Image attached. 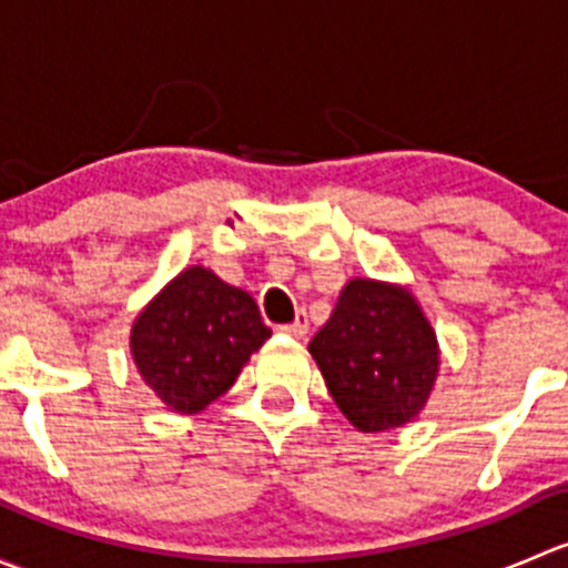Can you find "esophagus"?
Here are the masks:
<instances>
[{
  "label": "esophagus",
  "instance_id": "esophagus-1",
  "mask_svg": "<svg viewBox=\"0 0 568 568\" xmlns=\"http://www.w3.org/2000/svg\"><path fill=\"white\" fill-rule=\"evenodd\" d=\"M307 329H311V326H307L305 316H296L294 321H291V324L280 326V332H283V335H291V337H305Z\"/></svg>",
  "mask_w": 568,
  "mask_h": 568
}]
</instances>
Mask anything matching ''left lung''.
Wrapping results in <instances>:
<instances>
[{"label": "left lung", "instance_id": "8db88e82", "mask_svg": "<svg viewBox=\"0 0 568 568\" xmlns=\"http://www.w3.org/2000/svg\"><path fill=\"white\" fill-rule=\"evenodd\" d=\"M307 352L337 409L365 434L415 420L439 376L432 321L406 285L385 280H348Z\"/></svg>", "mask_w": 568, "mask_h": 568}]
</instances>
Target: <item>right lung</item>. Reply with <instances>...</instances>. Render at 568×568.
I'll list each match as a JSON object with an SVG mask.
<instances>
[{
	"label": "right lung",
	"instance_id": "right-lung-1",
	"mask_svg": "<svg viewBox=\"0 0 568 568\" xmlns=\"http://www.w3.org/2000/svg\"><path fill=\"white\" fill-rule=\"evenodd\" d=\"M268 337L247 291L189 266L136 313L129 346L156 398L178 415H197L231 390Z\"/></svg>",
	"mask_w": 568,
	"mask_h": 568
}]
</instances>
